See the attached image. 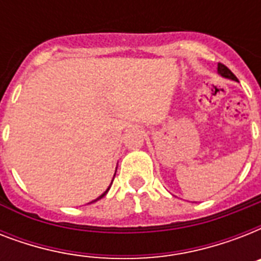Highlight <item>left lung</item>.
<instances>
[{
  "instance_id": "obj_1",
  "label": "left lung",
  "mask_w": 261,
  "mask_h": 261,
  "mask_svg": "<svg viewBox=\"0 0 261 261\" xmlns=\"http://www.w3.org/2000/svg\"><path fill=\"white\" fill-rule=\"evenodd\" d=\"M218 73L222 75V77H226V79L237 80V77H236V75L231 73L230 69H229L227 66H225L223 63H218Z\"/></svg>"
}]
</instances>
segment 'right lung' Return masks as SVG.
<instances>
[{
	"label": "right lung",
	"instance_id": "add662e5",
	"mask_svg": "<svg viewBox=\"0 0 261 261\" xmlns=\"http://www.w3.org/2000/svg\"><path fill=\"white\" fill-rule=\"evenodd\" d=\"M108 190H110V188H108ZM108 190H107V191H106V192H104V194H102V195H101V196H98V198H97V199H96V200H98V199H101V198H102V196H104V195H106V194H107V192H108ZM96 200H93V202H96ZM93 202H90V203H93Z\"/></svg>",
	"mask_w": 261,
	"mask_h": 261
}]
</instances>
